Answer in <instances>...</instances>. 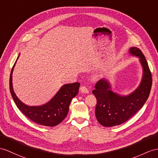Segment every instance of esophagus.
Masks as SVG:
<instances>
[{"label":"esophagus","mask_w":158,"mask_h":158,"mask_svg":"<svg viewBox=\"0 0 158 158\" xmlns=\"http://www.w3.org/2000/svg\"><path fill=\"white\" fill-rule=\"evenodd\" d=\"M80 92H82V93H88V92H89V90H88V88L84 85H82L80 88Z\"/></svg>","instance_id":"1"}]
</instances>
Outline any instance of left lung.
I'll return each mask as SVG.
<instances>
[{
	"mask_svg": "<svg viewBox=\"0 0 158 158\" xmlns=\"http://www.w3.org/2000/svg\"><path fill=\"white\" fill-rule=\"evenodd\" d=\"M129 52L139 57L143 69V78L137 89L132 94L123 97L110 90L108 82L100 80L92 90L97 101L96 117L104 127L118 125L129 120L142 108L151 91L152 73L144 55L139 48L135 47L131 48Z\"/></svg>",
	"mask_w": 158,
	"mask_h": 158,
	"instance_id": "obj_1",
	"label": "left lung"
}]
</instances>
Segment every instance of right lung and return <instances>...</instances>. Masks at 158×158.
Returning <instances> with one entry per match:
<instances>
[{
    "label": "right lung",
    "instance_id": "right-lung-1",
    "mask_svg": "<svg viewBox=\"0 0 158 158\" xmlns=\"http://www.w3.org/2000/svg\"><path fill=\"white\" fill-rule=\"evenodd\" d=\"M15 64L10 72L9 86L11 95L18 109L30 120L37 124L48 127L60 124L66 117L72 99L78 94L80 83L65 84L51 101L43 106H29L19 101L13 91L12 73Z\"/></svg>",
    "mask_w": 158,
    "mask_h": 158
}]
</instances>
